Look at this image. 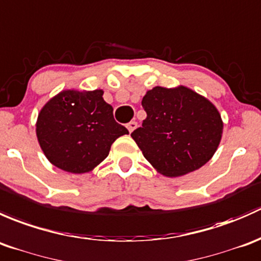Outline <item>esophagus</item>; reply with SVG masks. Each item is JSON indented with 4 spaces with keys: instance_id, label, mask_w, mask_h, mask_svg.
Returning a JSON list of instances; mask_svg holds the SVG:
<instances>
[{
    "instance_id": "esophagus-1",
    "label": "esophagus",
    "mask_w": 261,
    "mask_h": 261,
    "mask_svg": "<svg viewBox=\"0 0 261 261\" xmlns=\"http://www.w3.org/2000/svg\"><path fill=\"white\" fill-rule=\"evenodd\" d=\"M136 128H137V122H134V120H132V122H129L127 124V129L129 130V133H132V132L136 129Z\"/></svg>"
}]
</instances>
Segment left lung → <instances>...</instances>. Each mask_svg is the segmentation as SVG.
Masks as SVG:
<instances>
[{
	"instance_id": "obj_1",
	"label": "left lung",
	"mask_w": 261,
	"mask_h": 261,
	"mask_svg": "<svg viewBox=\"0 0 261 261\" xmlns=\"http://www.w3.org/2000/svg\"><path fill=\"white\" fill-rule=\"evenodd\" d=\"M147 118L130 134L155 171L178 177L202 167L222 137L221 115L190 88L154 87L142 99Z\"/></svg>"
}]
</instances>
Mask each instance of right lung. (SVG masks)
Listing matches in <instances>:
<instances>
[{
  "mask_svg": "<svg viewBox=\"0 0 261 261\" xmlns=\"http://www.w3.org/2000/svg\"><path fill=\"white\" fill-rule=\"evenodd\" d=\"M104 91L63 90L39 113L36 136L50 163L70 173L93 171L109 154L113 142L128 134L118 124Z\"/></svg>",
  "mask_w": 261,
  "mask_h": 261,
  "instance_id": "add662e5",
  "label": "right lung"
}]
</instances>
